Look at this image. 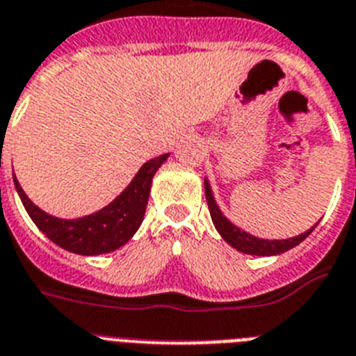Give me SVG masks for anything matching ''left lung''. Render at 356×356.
Here are the masks:
<instances>
[{
    "instance_id": "obj_1",
    "label": "left lung",
    "mask_w": 356,
    "mask_h": 356,
    "mask_svg": "<svg viewBox=\"0 0 356 356\" xmlns=\"http://www.w3.org/2000/svg\"><path fill=\"white\" fill-rule=\"evenodd\" d=\"M204 193H206V202H208V208H210L211 220L215 224V229L219 232L220 237L226 241L232 248L238 250V252L248 253V255H262V257H270V255H279V253H284L291 248H295L297 244H300L307 235L312 234L313 228H309L304 234L297 235V237L284 238V241H268V238H259L253 237V235L246 234L244 229L237 228L235 224L229 222L226 217H224L222 211L219 210V206L215 202L213 193H211L210 183L204 179Z\"/></svg>"
}]
</instances>
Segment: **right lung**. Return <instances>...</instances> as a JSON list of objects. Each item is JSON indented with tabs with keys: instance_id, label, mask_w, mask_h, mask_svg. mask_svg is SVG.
<instances>
[{
	"instance_id": "1",
	"label": "right lung",
	"mask_w": 356,
	"mask_h": 356,
	"mask_svg": "<svg viewBox=\"0 0 356 356\" xmlns=\"http://www.w3.org/2000/svg\"><path fill=\"white\" fill-rule=\"evenodd\" d=\"M168 155H159L143 164L141 170L132 179V183L122 190L121 195L115 197L103 210L81 219H58L54 215H49L26 197L23 188L17 183L16 175H14V184L26 213L31 215L35 226L54 244L77 255H101L127 244L139 229L148 204L152 179L161 164L168 159Z\"/></svg>"
}]
</instances>
